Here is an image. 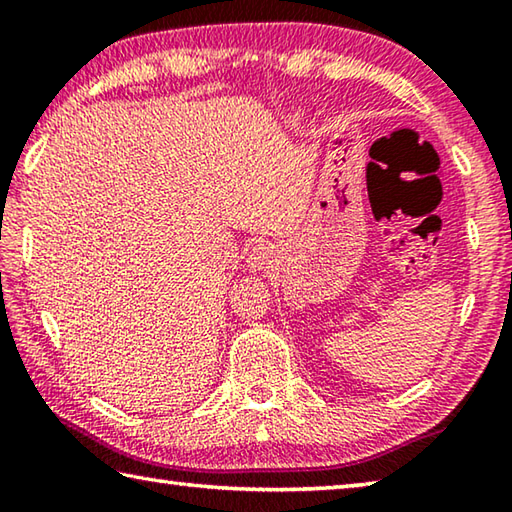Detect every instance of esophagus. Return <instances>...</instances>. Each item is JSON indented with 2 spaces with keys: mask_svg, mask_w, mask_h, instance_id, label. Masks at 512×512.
Masks as SVG:
<instances>
[{
  "mask_svg": "<svg viewBox=\"0 0 512 512\" xmlns=\"http://www.w3.org/2000/svg\"><path fill=\"white\" fill-rule=\"evenodd\" d=\"M271 257H273V250L268 248V246H255L253 248V253H250V257H248V264L253 266V268H266L268 264H271Z\"/></svg>",
  "mask_w": 512,
  "mask_h": 512,
  "instance_id": "esophagus-1",
  "label": "esophagus"
}]
</instances>
